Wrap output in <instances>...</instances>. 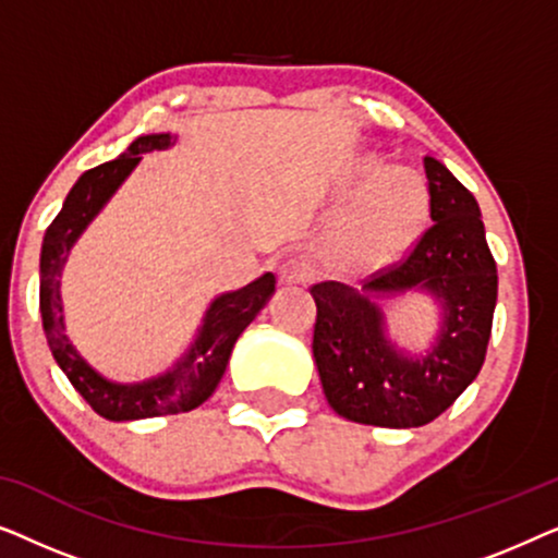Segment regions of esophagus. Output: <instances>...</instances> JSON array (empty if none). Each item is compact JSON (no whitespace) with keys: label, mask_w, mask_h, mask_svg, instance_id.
<instances>
[{"label":"esophagus","mask_w":558,"mask_h":558,"mask_svg":"<svg viewBox=\"0 0 558 558\" xmlns=\"http://www.w3.org/2000/svg\"><path fill=\"white\" fill-rule=\"evenodd\" d=\"M277 274L281 284H307L312 269L307 262H302V258H287V262L279 266Z\"/></svg>","instance_id":"1"}]
</instances>
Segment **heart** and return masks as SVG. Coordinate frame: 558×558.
Masks as SVG:
<instances>
[{
	"instance_id": "obj_1",
	"label": "heart",
	"mask_w": 558,
	"mask_h": 558,
	"mask_svg": "<svg viewBox=\"0 0 558 558\" xmlns=\"http://www.w3.org/2000/svg\"><path fill=\"white\" fill-rule=\"evenodd\" d=\"M378 170L365 165L363 178ZM429 218V187L414 167H386L373 174L335 216L327 246L357 269H376L407 254Z\"/></svg>"
}]
</instances>
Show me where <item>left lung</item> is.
<instances>
[{
    "mask_svg": "<svg viewBox=\"0 0 558 558\" xmlns=\"http://www.w3.org/2000/svg\"><path fill=\"white\" fill-rule=\"evenodd\" d=\"M432 228L401 264L376 271L361 289L323 281L312 353L325 399L348 422L411 429L437 418L485 363L498 269L480 205L439 159L424 157ZM426 291L440 304L438 338L414 356L387 338L378 301Z\"/></svg>",
    "mask_w": 558,
    "mask_h": 558,
    "instance_id": "8db88e82",
    "label": "left lung"
}]
</instances>
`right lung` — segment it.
I'll return each mask as SVG.
<instances>
[{
	"label": "right lung",
	"mask_w": 558,
	"mask_h": 558,
	"mask_svg": "<svg viewBox=\"0 0 558 558\" xmlns=\"http://www.w3.org/2000/svg\"><path fill=\"white\" fill-rule=\"evenodd\" d=\"M174 142L178 136L172 134L136 136L124 155L83 172L68 193L63 210L58 213L43 239L40 315L50 353L75 391L88 401V407L98 416L109 418V422H136V418L180 414V411H193L203 401H208L223 378L235 340L266 307L274 294V284H277L274 274L266 271L264 277L235 289V292L218 294L205 310L203 325L197 327L195 340L190 342L185 353L172 363V368L147 380L117 384V380L101 376L75 350L65 332L63 296H60V277H63L68 254L90 226V220L104 210V205L121 187V182L142 162V155L167 149Z\"/></svg>",
	"instance_id": "add662e5"
}]
</instances>
